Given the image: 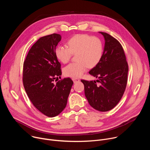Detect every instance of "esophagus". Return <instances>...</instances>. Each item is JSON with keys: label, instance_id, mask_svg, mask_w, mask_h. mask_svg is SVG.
I'll use <instances>...</instances> for the list:
<instances>
[{"label": "esophagus", "instance_id": "obj_1", "mask_svg": "<svg viewBox=\"0 0 150 150\" xmlns=\"http://www.w3.org/2000/svg\"><path fill=\"white\" fill-rule=\"evenodd\" d=\"M72 79V81H74V83L77 82H78V81H80V79H79V78H73Z\"/></svg>", "mask_w": 150, "mask_h": 150}]
</instances>
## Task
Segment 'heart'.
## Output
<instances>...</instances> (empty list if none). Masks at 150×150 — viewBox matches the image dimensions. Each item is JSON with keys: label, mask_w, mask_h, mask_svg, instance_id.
<instances>
[{"label": "heart", "mask_w": 150, "mask_h": 150, "mask_svg": "<svg viewBox=\"0 0 150 150\" xmlns=\"http://www.w3.org/2000/svg\"><path fill=\"white\" fill-rule=\"evenodd\" d=\"M68 46L58 45L54 52L56 58L63 63H68L72 54H76L77 62L69 64L63 69L67 76L80 77L88 67H96L103 56L104 46L101 40L88 34L73 36L68 41Z\"/></svg>", "instance_id": "heart-1"}]
</instances>
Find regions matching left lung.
I'll use <instances>...</instances> for the list:
<instances>
[{
  "label": "left lung",
  "instance_id": "8db88e82",
  "mask_svg": "<svg viewBox=\"0 0 150 150\" xmlns=\"http://www.w3.org/2000/svg\"><path fill=\"white\" fill-rule=\"evenodd\" d=\"M104 38L103 57L89 74L98 79L81 80L89 104L100 112L112 110L121 100L126 89L128 65L121 44L108 33L100 32ZM99 83L96 84V82Z\"/></svg>",
  "mask_w": 150,
  "mask_h": 150
}]
</instances>
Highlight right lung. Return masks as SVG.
<instances>
[{
	"label": "right lung",
	"mask_w": 150,
	"mask_h": 150,
	"mask_svg": "<svg viewBox=\"0 0 150 150\" xmlns=\"http://www.w3.org/2000/svg\"><path fill=\"white\" fill-rule=\"evenodd\" d=\"M61 38L55 33L40 38L29 50L23 65V81L28 97L37 109L50 117L65 108L74 83L69 78L54 83L62 75L54 52Z\"/></svg>",
	"instance_id": "add662e5"
}]
</instances>
